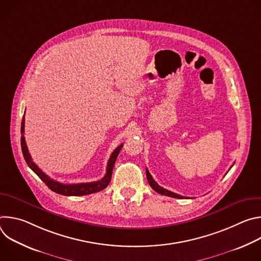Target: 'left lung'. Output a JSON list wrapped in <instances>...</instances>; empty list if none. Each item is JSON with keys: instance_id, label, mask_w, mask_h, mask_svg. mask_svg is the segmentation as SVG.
<instances>
[{"instance_id": "8db88e82", "label": "left lung", "mask_w": 261, "mask_h": 261, "mask_svg": "<svg viewBox=\"0 0 261 261\" xmlns=\"http://www.w3.org/2000/svg\"><path fill=\"white\" fill-rule=\"evenodd\" d=\"M146 178H147V181H148V184H150L151 187H152L157 193L162 194V195H166V196H170V197H173V198H180V199L184 198L182 196H180V195H178V194H176V193H173V192H171V191H168V190H166V189L160 187V186L155 181V179L152 177L151 173L148 172L147 169H146ZM185 198H186V197H185Z\"/></svg>"}]
</instances>
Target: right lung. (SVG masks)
<instances>
[{"instance_id":"right-lung-1","label":"right lung","mask_w":261,"mask_h":261,"mask_svg":"<svg viewBox=\"0 0 261 261\" xmlns=\"http://www.w3.org/2000/svg\"><path fill=\"white\" fill-rule=\"evenodd\" d=\"M21 139H20V143H21V151L23 154V158L27 162V164L29 165V167L38 175L47 186V187L53 190L54 192L58 193V194H62V195H66V196H83V195H88V194H92V193H96L99 192L103 189H105L108 184L110 182L111 179V174H113V169H114V165L116 163V160L118 158V155L121 151V148L123 147V144L119 145L115 152L111 154L108 163H107V168H106V173L103 176L102 179L97 180V181H92V182H83V184H71V185H65L62 182H59L53 178H50L48 175H46L38 166H37L32 158L31 155L29 153L28 146L24 140V117L22 118V122H21Z\"/></svg>"}]
</instances>
